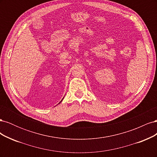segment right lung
<instances>
[{"mask_svg":"<svg viewBox=\"0 0 157 157\" xmlns=\"http://www.w3.org/2000/svg\"><path fill=\"white\" fill-rule=\"evenodd\" d=\"M62 100H63V99H62ZM62 100H61V101H62ZM61 101H60V102H59V103H61Z\"/></svg>","mask_w":157,"mask_h":157,"instance_id":"add662e5","label":"right lung"}]
</instances>
